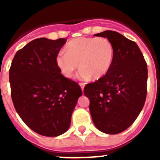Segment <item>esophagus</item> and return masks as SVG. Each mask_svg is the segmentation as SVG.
<instances>
[{
  "mask_svg": "<svg viewBox=\"0 0 160 160\" xmlns=\"http://www.w3.org/2000/svg\"><path fill=\"white\" fill-rule=\"evenodd\" d=\"M79 85H80V87H81L82 90L83 91V90H84V87H85V85H86V84H85V83H80Z\"/></svg>",
  "mask_w": 160,
  "mask_h": 160,
  "instance_id": "obj_1",
  "label": "esophagus"
}]
</instances>
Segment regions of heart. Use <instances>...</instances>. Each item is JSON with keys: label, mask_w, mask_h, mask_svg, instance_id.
<instances>
[{"label": "heart", "mask_w": 160, "mask_h": 160, "mask_svg": "<svg viewBox=\"0 0 160 160\" xmlns=\"http://www.w3.org/2000/svg\"><path fill=\"white\" fill-rule=\"evenodd\" d=\"M66 52L61 51L56 57V64L61 73L67 78H72L79 67L81 79L98 80L107 74L113 64L114 49L108 38H78L70 41Z\"/></svg>", "instance_id": "1"}]
</instances>
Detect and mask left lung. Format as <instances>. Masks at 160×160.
Here are the masks:
<instances>
[{
	"label": "left lung",
	"mask_w": 160,
	"mask_h": 160,
	"mask_svg": "<svg viewBox=\"0 0 160 160\" xmlns=\"http://www.w3.org/2000/svg\"><path fill=\"white\" fill-rule=\"evenodd\" d=\"M108 38L114 49L110 71L93 83L87 84L84 94L90 99V112L100 131L115 135L135 122L145 103L148 66L135 42L119 32L106 30L94 34Z\"/></svg>",
	"instance_id": "1"
}]
</instances>
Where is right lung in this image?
I'll return each mask as SVG.
<instances>
[{
  "label": "right lung",
  "mask_w": 160,
  "mask_h": 160,
  "mask_svg": "<svg viewBox=\"0 0 160 160\" xmlns=\"http://www.w3.org/2000/svg\"><path fill=\"white\" fill-rule=\"evenodd\" d=\"M65 38H37L18 50L9 69L11 96L26 125L41 135H62L82 92L77 82L65 78L56 57Z\"/></svg>",
  "instance_id": "obj_1"
}]
</instances>
